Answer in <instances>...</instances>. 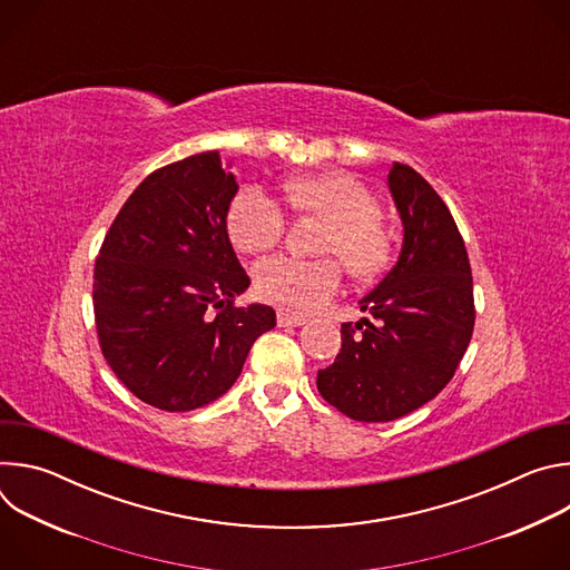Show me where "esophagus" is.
<instances>
[{"mask_svg": "<svg viewBox=\"0 0 570 570\" xmlns=\"http://www.w3.org/2000/svg\"><path fill=\"white\" fill-rule=\"evenodd\" d=\"M304 322H306V317H302V315H295V313H288V311L277 313L279 327H302Z\"/></svg>", "mask_w": 570, "mask_h": 570, "instance_id": "esophagus-1", "label": "esophagus"}]
</instances>
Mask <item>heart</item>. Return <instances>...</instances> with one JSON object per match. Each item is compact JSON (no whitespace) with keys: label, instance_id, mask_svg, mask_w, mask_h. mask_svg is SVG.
<instances>
[{"label":"heart","instance_id":"1","mask_svg":"<svg viewBox=\"0 0 570 570\" xmlns=\"http://www.w3.org/2000/svg\"><path fill=\"white\" fill-rule=\"evenodd\" d=\"M291 203L311 214L330 218L334 227L324 238L322 253L343 259L356 277H372L387 259V240L381 232V205L376 196L347 174H322L295 180L288 187ZM286 229L282 205L262 187L238 189L229 203L227 232L240 253L271 250ZM257 293L286 311L311 313L327 304L341 288V266L332 259L308 262L293 255L264 259L255 268Z\"/></svg>","mask_w":570,"mask_h":570}]
</instances>
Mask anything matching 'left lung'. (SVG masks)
I'll list each match as a JSON object with an SVG mask.
<instances>
[{"label": "left lung", "instance_id": "1", "mask_svg": "<svg viewBox=\"0 0 570 570\" xmlns=\"http://www.w3.org/2000/svg\"><path fill=\"white\" fill-rule=\"evenodd\" d=\"M387 189L403 225L399 259L358 302L372 320L345 322L336 361L317 372L320 394L356 422H392L440 394L475 320L466 248L444 200L399 161Z\"/></svg>", "mask_w": 570, "mask_h": 570}]
</instances>
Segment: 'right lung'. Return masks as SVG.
Wrapping results in <instances>:
<instances>
[{
  "instance_id": "1",
  "label": "right lung",
  "mask_w": 570,
  "mask_h": 570,
  "mask_svg": "<svg viewBox=\"0 0 570 570\" xmlns=\"http://www.w3.org/2000/svg\"><path fill=\"white\" fill-rule=\"evenodd\" d=\"M236 191L218 150L185 157L144 178L104 238L92 291L99 345L153 409L216 401L275 327L271 306H234L250 286L227 236Z\"/></svg>"
}]
</instances>
